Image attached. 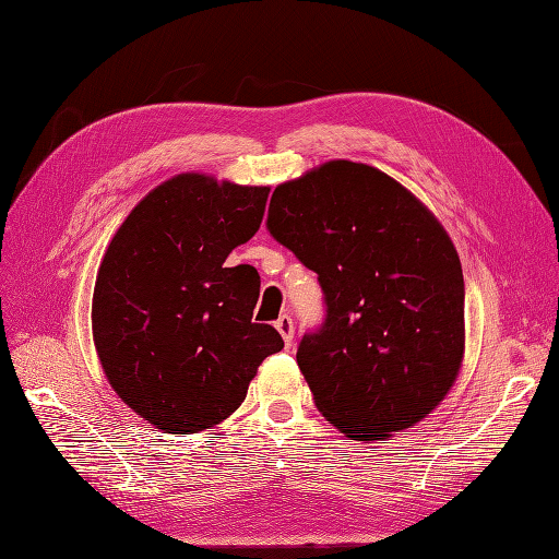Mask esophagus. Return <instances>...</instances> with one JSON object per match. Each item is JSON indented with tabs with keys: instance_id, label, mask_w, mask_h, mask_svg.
<instances>
[{
	"instance_id": "esophagus-1",
	"label": "esophagus",
	"mask_w": 559,
	"mask_h": 559,
	"mask_svg": "<svg viewBox=\"0 0 559 559\" xmlns=\"http://www.w3.org/2000/svg\"><path fill=\"white\" fill-rule=\"evenodd\" d=\"M275 329H277L280 335L284 337L286 347H292V343H294V321H292V317H289V314H282V317L275 321Z\"/></svg>"
}]
</instances>
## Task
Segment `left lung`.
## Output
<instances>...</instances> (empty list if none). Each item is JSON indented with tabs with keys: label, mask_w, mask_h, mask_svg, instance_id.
<instances>
[{
	"label": "left lung",
	"mask_w": 559,
	"mask_h": 559,
	"mask_svg": "<svg viewBox=\"0 0 559 559\" xmlns=\"http://www.w3.org/2000/svg\"><path fill=\"white\" fill-rule=\"evenodd\" d=\"M267 230L324 292L296 354L319 413L352 441L425 419L466 343L462 263L433 212L378 167L329 160L277 186Z\"/></svg>",
	"instance_id": "8db88e82"
}]
</instances>
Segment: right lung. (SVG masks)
<instances>
[{"label": "right lung", "mask_w": 559, "mask_h": 559, "mask_svg": "<svg viewBox=\"0 0 559 559\" xmlns=\"http://www.w3.org/2000/svg\"><path fill=\"white\" fill-rule=\"evenodd\" d=\"M267 186L181 173L114 233L93 292V343L130 411L163 433L212 429L240 408L265 357L284 347L253 324L257 267H226L261 228Z\"/></svg>", "instance_id": "1"}]
</instances>
